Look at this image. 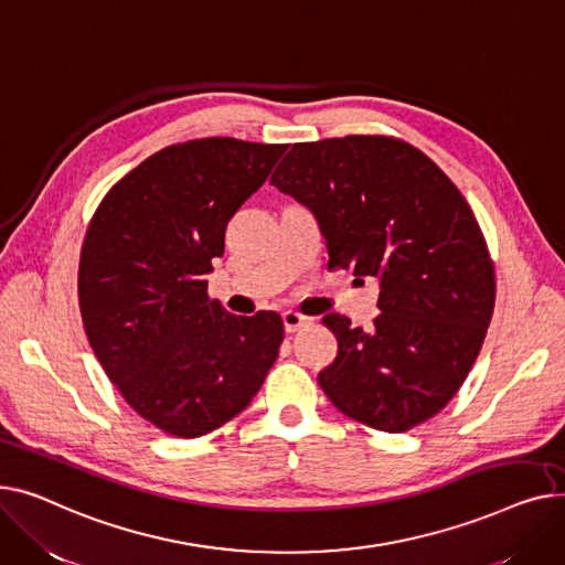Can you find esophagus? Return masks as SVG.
<instances>
[{"label": "esophagus", "instance_id": "obj_1", "mask_svg": "<svg viewBox=\"0 0 565 565\" xmlns=\"http://www.w3.org/2000/svg\"><path fill=\"white\" fill-rule=\"evenodd\" d=\"M310 321H312L310 317H303V315H298V312H294V310L282 312V323H285L287 333H294V330H301V328L308 326Z\"/></svg>", "mask_w": 565, "mask_h": 565}]
</instances>
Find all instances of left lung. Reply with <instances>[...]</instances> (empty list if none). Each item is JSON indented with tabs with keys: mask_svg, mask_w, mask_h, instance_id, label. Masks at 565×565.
Wrapping results in <instances>:
<instances>
[{
	"mask_svg": "<svg viewBox=\"0 0 565 565\" xmlns=\"http://www.w3.org/2000/svg\"><path fill=\"white\" fill-rule=\"evenodd\" d=\"M271 184L315 216L328 267L379 280L370 330L323 317L338 338L317 376L328 399L387 434L438 415L494 308L492 262L466 198L424 152L387 137L294 143Z\"/></svg>",
	"mask_w": 565,
	"mask_h": 565,
	"instance_id": "obj_1",
	"label": "left lung"
}]
</instances>
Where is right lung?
<instances>
[{"label":"right lung","instance_id":"1","mask_svg":"<svg viewBox=\"0 0 565 565\" xmlns=\"http://www.w3.org/2000/svg\"><path fill=\"white\" fill-rule=\"evenodd\" d=\"M285 146L201 139L163 148L99 203L82 246L79 310L109 381L143 419L198 438L239 415L282 342L278 312L207 298L225 225Z\"/></svg>","mask_w":565,"mask_h":565}]
</instances>
